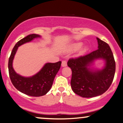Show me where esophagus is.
<instances>
[{
    "label": "esophagus",
    "instance_id": "1",
    "mask_svg": "<svg viewBox=\"0 0 123 123\" xmlns=\"http://www.w3.org/2000/svg\"><path fill=\"white\" fill-rule=\"evenodd\" d=\"M67 66V62L66 61H62V66L66 67Z\"/></svg>",
    "mask_w": 123,
    "mask_h": 123
}]
</instances>
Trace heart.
Instances as JSON below:
<instances>
[{
	"instance_id": "1",
	"label": "heart",
	"mask_w": 123,
	"mask_h": 123,
	"mask_svg": "<svg viewBox=\"0 0 123 123\" xmlns=\"http://www.w3.org/2000/svg\"><path fill=\"white\" fill-rule=\"evenodd\" d=\"M82 45V43H74V44H73L71 46V50H78V49H79L80 48ZM86 50V48H83L82 50V53L85 52Z\"/></svg>"
}]
</instances>
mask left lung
<instances>
[{"label": "left lung", "mask_w": 123, "mask_h": 123, "mask_svg": "<svg viewBox=\"0 0 123 123\" xmlns=\"http://www.w3.org/2000/svg\"><path fill=\"white\" fill-rule=\"evenodd\" d=\"M98 49L78 58H70L68 66L72 71L71 87L76 94L83 98H92L105 93L112 83L116 65L108 44L96 38ZM97 59L105 60V68L94 71L89 67Z\"/></svg>", "instance_id": "obj_1"}]
</instances>
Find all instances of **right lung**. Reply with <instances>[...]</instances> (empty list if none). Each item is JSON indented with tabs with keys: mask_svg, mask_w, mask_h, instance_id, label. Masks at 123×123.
Here are the masks:
<instances>
[{
	"mask_svg": "<svg viewBox=\"0 0 123 123\" xmlns=\"http://www.w3.org/2000/svg\"><path fill=\"white\" fill-rule=\"evenodd\" d=\"M40 37L36 34H31L18 41L12 49L8 61L9 75L13 85L21 92L31 96H43L50 90L54 78L61 65V61L47 63L39 72L31 77H23L15 72L12 62L18 46Z\"/></svg>",
	"mask_w": 123,
	"mask_h": 123,
	"instance_id": "add662e5",
	"label": "right lung"
}]
</instances>
